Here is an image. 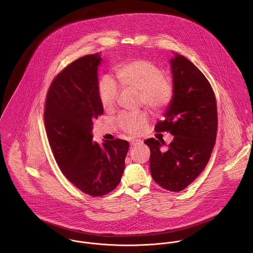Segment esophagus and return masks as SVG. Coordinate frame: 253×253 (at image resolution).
<instances>
[{"mask_svg": "<svg viewBox=\"0 0 253 253\" xmlns=\"http://www.w3.org/2000/svg\"><path fill=\"white\" fill-rule=\"evenodd\" d=\"M141 143H142V141L139 140V139H133V140L131 141V146L134 147V146L139 145V144H141Z\"/></svg>", "mask_w": 253, "mask_h": 253, "instance_id": "esophagus-1", "label": "esophagus"}]
</instances>
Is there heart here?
<instances>
[{
  "label": "heart",
  "mask_w": 253,
  "mask_h": 253,
  "mask_svg": "<svg viewBox=\"0 0 253 253\" xmlns=\"http://www.w3.org/2000/svg\"><path fill=\"white\" fill-rule=\"evenodd\" d=\"M116 77L122 89L138 91L139 102L154 112L166 109L173 99L174 84L172 80L164 75L163 70L154 62L136 58L117 66ZM98 97L105 110L115 107L118 89L108 78H102L97 84ZM145 113L127 114L119 117V126L127 133L140 134L147 125Z\"/></svg>",
  "instance_id": "heart-1"
}]
</instances>
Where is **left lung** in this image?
Returning a JSON list of instances; mask_svg holds the SVG:
<instances>
[{"label":"left lung","instance_id":"left-lung-1","mask_svg":"<svg viewBox=\"0 0 253 253\" xmlns=\"http://www.w3.org/2000/svg\"><path fill=\"white\" fill-rule=\"evenodd\" d=\"M173 99L156 132H169L173 140L163 150L164 140L147 138L150 171L162 188L180 192L205 169L214 148L217 130L216 102L213 88L188 58L175 53L170 59Z\"/></svg>","mask_w":253,"mask_h":253}]
</instances>
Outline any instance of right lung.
<instances>
[{"instance_id": "obj_1", "label": "right lung", "mask_w": 253, "mask_h": 253, "mask_svg": "<svg viewBox=\"0 0 253 253\" xmlns=\"http://www.w3.org/2000/svg\"><path fill=\"white\" fill-rule=\"evenodd\" d=\"M99 53L67 65L53 80L45 102L44 122L58 167L79 190L101 196L115 190L124 172L129 142L92 139L93 120L103 115L98 97Z\"/></svg>"}]
</instances>
